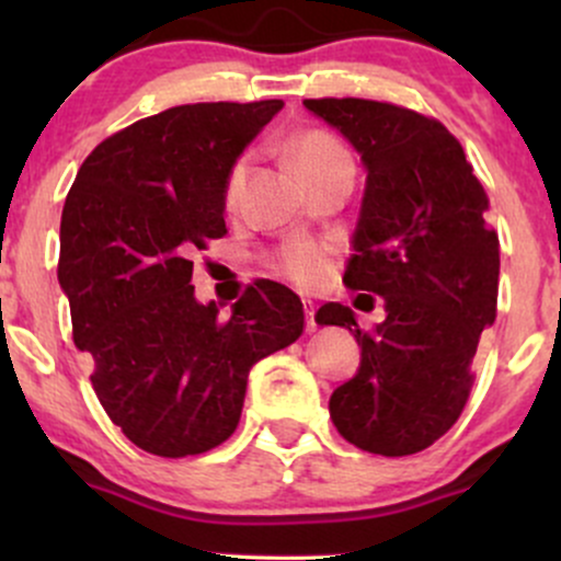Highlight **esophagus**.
<instances>
[{
	"label": "esophagus",
	"instance_id": "1",
	"mask_svg": "<svg viewBox=\"0 0 561 561\" xmlns=\"http://www.w3.org/2000/svg\"><path fill=\"white\" fill-rule=\"evenodd\" d=\"M302 306H306V332H317L319 330V324H317V306H313L311 300H306L302 302Z\"/></svg>",
	"mask_w": 561,
	"mask_h": 561
}]
</instances>
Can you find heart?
I'll return each instance as SVG.
<instances>
[{
	"mask_svg": "<svg viewBox=\"0 0 561 561\" xmlns=\"http://www.w3.org/2000/svg\"><path fill=\"white\" fill-rule=\"evenodd\" d=\"M289 158L295 160L298 171L308 179V184L319 182L321 176L334 169H353L351 152L334 134L324 131V128H306V131L295 134L289 139ZM250 171V156L244 152L231 163L227 173V186L224 195L231 203L244 186ZM332 266V248L324 242L313 240H289L282 244L279 250L272 253V268L276 274L287 276L295 285L300 287H317L319 282L327 279Z\"/></svg>",
	"mask_w": 561,
	"mask_h": 561,
	"instance_id": "1",
	"label": "heart"
}]
</instances>
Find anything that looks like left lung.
<instances>
[{"mask_svg": "<svg viewBox=\"0 0 561 561\" xmlns=\"http://www.w3.org/2000/svg\"><path fill=\"white\" fill-rule=\"evenodd\" d=\"M302 105L362 152L366 190L343 282L382 295L388 311L382 324L362 330L343 302L319 308V324L347 327L362 345V369L332 392L330 416L369 454H420L465 411L480 334L495 321L501 261L491 199L437 118L362 96Z\"/></svg>", "mask_w": 561, "mask_h": 561, "instance_id": "1", "label": "left lung"}]
</instances>
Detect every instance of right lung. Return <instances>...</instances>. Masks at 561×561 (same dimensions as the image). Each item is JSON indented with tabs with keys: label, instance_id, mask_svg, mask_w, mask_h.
<instances>
[{
	"label": "right lung",
	"instance_id": "obj_1",
	"mask_svg": "<svg viewBox=\"0 0 561 561\" xmlns=\"http://www.w3.org/2000/svg\"><path fill=\"white\" fill-rule=\"evenodd\" d=\"M282 100L195 102L141 118L94 147L60 221L57 279L92 388L134 446L163 459L221 446L255 362L302 334L293 289L244 287L224 319L195 300L192 255L227 234L224 186Z\"/></svg>",
	"mask_w": 561,
	"mask_h": 561
}]
</instances>
